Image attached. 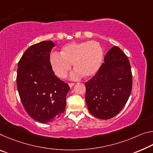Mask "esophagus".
Returning a JSON list of instances; mask_svg holds the SVG:
<instances>
[{"label": "esophagus", "mask_w": 153, "mask_h": 153, "mask_svg": "<svg viewBox=\"0 0 153 153\" xmlns=\"http://www.w3.org/2000/svg\"><path fill=\"white\" fill-rule=\"evenodd\" d=\"M68 84H69V86L70 88H71V87H73V86H74L75 84L74 83H69Z\"/></svg>", "instance_id": "1"}]
</instances>
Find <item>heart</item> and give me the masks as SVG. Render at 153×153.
I'll list each match as a JSON object with an SVG mask.
<instances>
[{"label": "heart", "instance_id": "b5f03b06", "mask_svg": "<svg viewBox=\"0 0 153 153\" xmlns=\"http://www.w3.org/2000/svg\"><path fill=\"white\" fill-rule=\"evenodd\" d=\"M104 56L102 46L97 42L87 41L71 42L62 46L60 54L52 53L50 56V64L56 76L66 77L71 69L72 64L76 68L70 78L79 79L94 76L100 68Z\"/></svg>", "mask_w": 153, "mask_h": 153}]
</instances>
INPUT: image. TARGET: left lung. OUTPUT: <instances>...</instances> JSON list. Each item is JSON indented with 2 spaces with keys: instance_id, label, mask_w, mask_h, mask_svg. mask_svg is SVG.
Segmentation results:
<instances>
[{
  "instance_id": "8db88e82",
  "label": "left lung",
  "mask_w": 153,
  "mask_h": 153,
  "mask_svg": "<svg viewBox=\"0 0 153 153\" xmlns=\"http://www.w3.org/2000/svg\"><path fill=\"white\" fill-rule=\"evenodd\" d=\"M86 102L91 114L102 120L117 115L132 89L129 60L119 48L108 51L97 74L85 83Z\"/></svg>"
}]
</instances>
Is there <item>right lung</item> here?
I'll return each instance as SVG.
<instances>
[{"label": "right lung", "instance_id": "add662e5", "mask_svg": "<svg viewBox=\"0 0 153 153\" xmlns=\"http://www.w3.org/2000/svg\"><path fill=\"white\" fill-rule=\"evenodd\" d=\"M54 46L52 41L30 46L18 65L17 88L22 103L28 115L41 123H52L62 114L70 90L50 67Z\"/></svg>", "mask_w": 153, "mask_h": 153}]
</instances>
